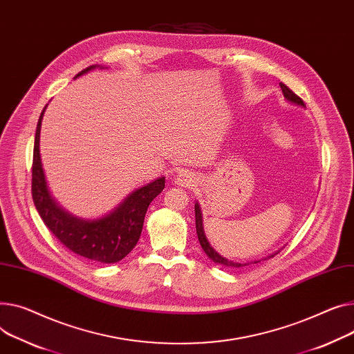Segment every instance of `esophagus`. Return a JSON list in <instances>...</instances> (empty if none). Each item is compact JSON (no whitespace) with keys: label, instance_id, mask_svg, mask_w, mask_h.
Segmentation results:
<instances>
[{"label":"esophagus","instance_id":"1","mask_svg":"<svg viewBox=\"0 0 354 354\" xmlns=\"http://www.w3.org/2000/svg\"><path fill=\"white\" fill-rule=\"evenodd\" d=\"M195 182H196V178L189 171H182L175 178V183L179 186H194Z\"/></svg>","mask_w":354,"mask_h":354}]
</instances>
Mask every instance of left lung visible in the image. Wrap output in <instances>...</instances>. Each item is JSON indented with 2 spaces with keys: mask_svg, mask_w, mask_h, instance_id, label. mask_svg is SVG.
I'll return each mask as SVG.
<instances>
[{
  "mask_svg": "<svg viewBox=\"0 0 354 354\" xmlns=\"http://www.w3.org/2000/svg\"><path fill=\"white\" fill-rule=\"evenodd\" d=\"M280 88H281V92H283V97H285L289 102H292V104H295V105H299V106H304V102L301 101V98H299V97L296 95V93H295L292 89H289L285 84L280 82ZM195 219H196V233H198L199 243H201L203 252L207 254L209 259H212V261H214L216 265H222V266L232 268V269H241V268L249 265V263H239V262L229 261V259L221 256L214 248L210 246V243H209L207 239H206L205 230H203V225H202V212H201L199 203H195ZM279 252H280V250H277L276 253H279ZM276 253H273V254H270V256H268V257H265V259L273 257ZM257 262H261V261H254V262H250V263H257Z\"/></svg>",
  "mask_w": 354,
  "mask_h": 354,
  "instance_id": "obj_1",
  "label": "left lung"
}]
</instances>
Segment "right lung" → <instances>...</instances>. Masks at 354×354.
<instances>
[{
	"mask_svg": "<svg viewBox=\"0 0 354 354\" xmlns=\"http://www.w3.org/2000/svg\"><path fill=\"white\" fill-rule=\"evenodd\" d=\"M91 65L75 77L97 68ZM46 108V105H45ZM44 111L39 115L32 156V199L41 219L54 236L71 252L98 263L120 262L135 248L142 232L149 203L163 191L165 178H158L133 191L108 215L98 219H82L71 215L50 194L39 155V132Z\"/></svg>",
	"mask_w": 354,
	"mask_h": 354,
	"instance_id": "1",
	"label": "right lung"
}]
</instances>
